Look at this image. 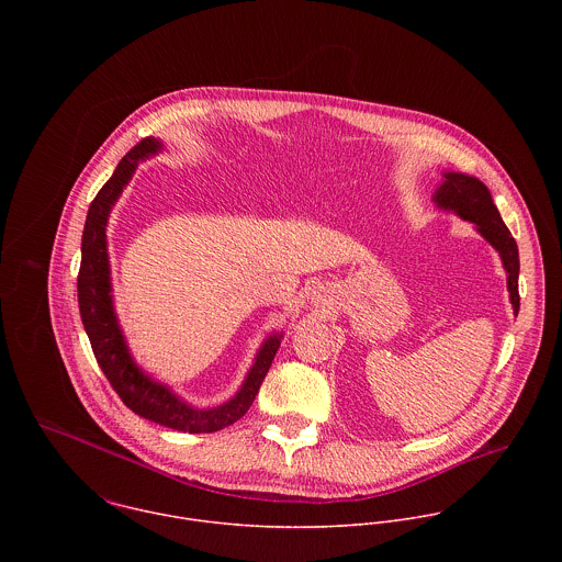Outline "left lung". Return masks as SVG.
I'll use <instances>...</instances> for the list:
<instances>
[{
    "mask_svg": "<svg viewBox=\"0 0 562 562\" xmlns=\"http://www.w3.org/2000/svg\"><path fill=\"white\" fill-rule=\"evenodd\" d=\"M432 201L439 210L452 212L459 218L474 223L476 232L481 234L484 240L488 241L506 270V288L510 294V305L517 316L519 312V250L517 241L513 240L510 232L506 229L493 196L488 188L482 183L481 179L465 175V172H454V170H443V179L437 186Z\"/></svg>",
    "mask_w": 562,
    "mask_h": 562,
    "instance_id": "left-lung-1",
    "label": "left lung"
}]
</instances>
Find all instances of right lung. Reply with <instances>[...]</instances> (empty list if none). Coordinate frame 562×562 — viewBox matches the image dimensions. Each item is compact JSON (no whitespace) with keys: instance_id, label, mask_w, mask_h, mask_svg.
<instances>
[{"instance_id":"obj_1","label":"right lung","mask_w":562,"mask_h":562,"mask_svg":"<svg viewBox=\"0 0 562 562\" xmlns=\"http://www.w3.org/2000/svg\"><path fill=\"white\" fill-rule=\"evenodd\" d=\"M161 149V140L154 136L140 140L123 160L119 161L112 177L97 192L94 201L88 207L81 236V263L78 274L80 316L94 359L103 370L105 379L110 381V385L114 387V392L125 402V406H130L136 415L172 430L216 432L238 422L248 411V406L259 392L261 381L266 379L272 366L283 333L274 330L261 341L255 361L236 396L212 408H196L179 398L168 385L147 374L132 357L114 310L105 227L114 203L134 177L138 164L149 160L151 156H158Z\"/></svg>"}]
</instances>
